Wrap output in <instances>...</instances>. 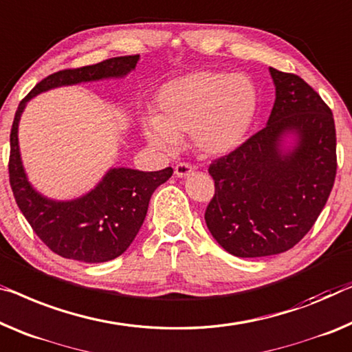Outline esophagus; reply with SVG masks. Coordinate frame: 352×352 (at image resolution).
<instances>
[{
    "mask_svg": "<svg viewBox=\"0 0 352 352\" xmlns=\"http://www.w3.org/2000/svg\"><path fill=\"white\" fill-rule=\"evenodd\" d=\"M194 170H196V166L188 164V162H178V164L175 166V175L178 178L190 177L194 174Z\"/></svg>",
    "mask_w": 352,
    "mask_h": 352,
    "instance_id": "esophagus-1",
    "label": "esophagus"
}]
</instances>
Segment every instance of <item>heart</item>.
Segmentation results:
<instances>
[{
	"label": "heart",
	"mask_w": 352,
	"mask_h": 352,
	"mask_svg": "<svg viewBox=\"0 0 352 352\" xmlns=\"http://www.w3.org/2000/svg\"><path fill=\"white\" fill-rule=\"evenodd\" d=\"M258 112V93L243 74L194 71L172 78L155 96L153 117L142 131L148 144L174 150L185 133L206 156H226L237 150Z\"/></svg>",
	"instance_id": "heart-1"
}]
</instances>
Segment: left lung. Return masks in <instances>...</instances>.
I'll list each match as a JSON object with an SVG mask.
<instances>
[{"label":"left lung","mask_w":352,"mask_h":352,"mask_svg":"<svg viewBox=\"0 0 352 352\" xmlns=\"http://www.w3.org/2000/svg\"><path fill=\"white\" fill-rule=\"evenodd\" d=\"M269 71L276 98L267 126L208 167L214 196L207 228L237 258L280 254L300 242L337 174L332 110L303 78ZM287 135L291 147L284 146Z\"/></svg>","instance_id":"1"}]
</instances>
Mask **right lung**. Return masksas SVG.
Instances as JSON below:
<instances>
[{
    "label": "right lung",
    "mask_w": 352,
    "mask_h": 352,
    "mask_svg": "<svg viewBox=\"0 0 352 352\" xmlns=\"http://www.w3.org/2000/svg\"><path fill=\"white\" fill-rule=\"evenodd\" d=\"M140 56H117L98 65L65 69L41 80L19 104L10 129L9 182L15 202L36 235L61 258L87 264L107 262L123 254L146 217L151 194L172 175V167L142 172L113 167L83 196L54 201L28 182L19 148V122L26 102L52 88L120 78L135 69Z\"/></svg>",
    "instance_id": "add662e5"
}]
</instances>
